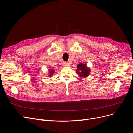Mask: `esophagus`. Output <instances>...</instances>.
<instances>
[{
	"mask_svg": "<svg viewBox=\"0 0 133 133\" xmlns=\"http://www.w3.org/2000/svg\"><path fill=\"white\" fill-rule=\"evenodd\" d=\"M63 65L64 66H69V64L68 62H63Z\"/></svg>",
	"mask_w": 133,
	"mask_h": 133,
	"instance_id": "1",
	"label": "esophagus"
}]
</instances>
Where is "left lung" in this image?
Returning a JSON list of instances; mask_svg holds the SVG:
<instances>
[{"mask_svg": "<svg viewBox=\"0 0 133 133\" xmlns=\"http://www.w3.org/2000/svg\"><path fill=\"white\" fill-rule=\"evenodd\" d=\"M77 69H76V72H77L80 76V77L86 78L88 76L90 70L85 64H80L77 66Z\"/></svg>", "mask_w": 133, "mask_h": 133, "instance_id": "left-lung-1", "label": "left lung"}]
</instances>
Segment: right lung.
Masks as SVG:
<instances>
[{"instance_id": "right-lung-1", "label": "right lung", "mask_w": 133, "mask_h": 133, "mask_svg": "<svg viewBox=\"0 0 133 133\" xmlns=\"http://www.w3.org/2000/svg\"><path fill=\"white\" fill-rule=\"evenodd\" d=\"M50 72L51 74H52L54 73V71H53V70H51V71H50Z\"/></svg>"}]
</instances>
